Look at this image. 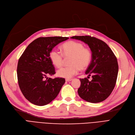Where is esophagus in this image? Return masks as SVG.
<instances>
[{"instance_id":"34e87169","label":"esophagus","mask_w":135,"mask_h":135,"mask_svg":"<svg viewBox=\"0 0 135 135\" xmlns=\"http://www.w3.org/2000/svg\"><path fill=\"white\" fill-rule=\"evenodd\" d=\"M72 80V79H66V81L68 82V81H71Z\"/></svg>"}]
</instances>
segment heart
I'll use <instances>...</instances> for the list:
<instances>
[{
  "label": "heart",
  "mask_w": 135,
  "mask_h": 135,
  "mask_svg": "<svg viewBox=\"0 0 135 135\" xmlns=\"http://www.w3.org/2000/svg\"><path fill=\"white\" fill-rule=\"evenodd\" d=\"M61 48L62 54L55 48L51 50L49 57L51 62L56 67L60 68L63 64L64 57H71L69 60L71 66L58 70V76L71 79L78 73L80 68L84 69L89 66L91 61L92 54L90 50L85 47L83 43L73 40L69 41L63 44Z\"/></svg>",
  "instance_id": "1"
}]
</instances>
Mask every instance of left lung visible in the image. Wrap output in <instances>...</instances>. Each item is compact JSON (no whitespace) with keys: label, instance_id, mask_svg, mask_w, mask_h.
Listing matches in <instances>:
<instances>
[{"label":"left lung","instance_id":"obj_1","mask_svg":"<svg viewBox=\"0 0 135 135\" xmlns=\"http://www.w3.org/2000/svg\"><path fill=\"white\" fill-rule=\"evenodd\" d=\"M71 38L87 44L92 54L85 74L92 75L93 79L91 81L86 78L80 79L81 84L78 89L79 97L92 103L105 100L113 91L118 77L119 66L116 56L106 43L94 37L74 36Z\"/></svg>","mask_w":135,"mask_h":135}]
</instances>
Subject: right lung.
I'll return each mask as SVG.
<instances>
[{
    "mask_svg": "<svg viewBox=\"0 0 135 135\" xmlns=\"http://www.w3.org/2000/svg\"><path fill=\"white\" fill-rule=\"evenodd\" d=\"M67 37H39L28 45L20 57L17 67L18 84L22 94L30 103L44 106L57 97L65 79L47 78L56 73L49 54Z\"/></svg>",
    "mask_w": 135,
    "mask_h": 135,
    "instance_id": "add662e5",
    "label": "right lung"
}]
</instances>
